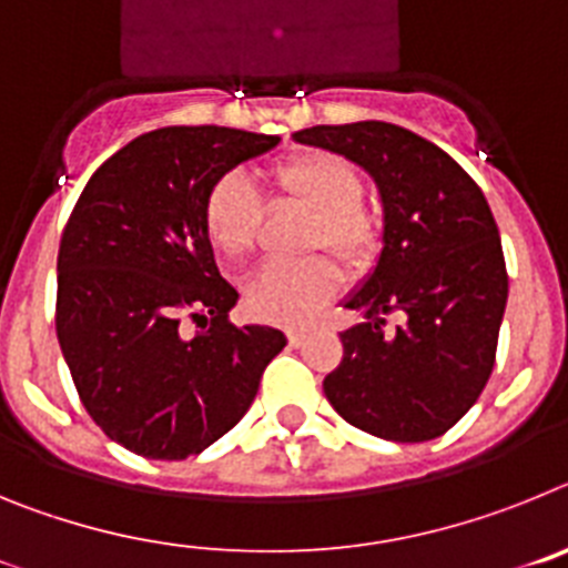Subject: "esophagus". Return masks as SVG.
I'll use <instances>...</instances> for the list:
<instances>
[{"label":"esophagus","instance_id":"obj_1","mask_svg":"<svg viewBox=\"0 0 568 568\" xmlns=\"http://www.w3.org/2000/svg\"><path fill=\"white\" fill-rule=\"evenodd\" d=\"M304 338H307V333H304V329H290V333H287L290 346H301V344H304Z\"/></svg>","mask_w":568,"mask_h":568}]
</instances>
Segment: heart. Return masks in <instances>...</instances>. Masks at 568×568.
<instances>
[{
	"label": "heart",
	"mask_w": 568,
	"mask_h": 568,
	"mask_svg": "<svg viewBox=\"0 0 568 568\" xmlns=\"http://www.w3.org/2000/svg\"><path fill=\"white\" fill-rule=\"evenodd\" d=\"M281 195L295 199L315 213L310 247H327L349 270H364L378 247V227L361 207L364 175L349 159L329 150H301L270 170ZM258 193L241 173L222 175L210 187L202 207L204 233L215 253L244 258L253 250L258 227ZM338 267L329 258L295 264H264L244 287V304L253 315L273 324H301L335 295Z\"/></svg>",
	"instance_id": "heart-1"
}]
</instances>
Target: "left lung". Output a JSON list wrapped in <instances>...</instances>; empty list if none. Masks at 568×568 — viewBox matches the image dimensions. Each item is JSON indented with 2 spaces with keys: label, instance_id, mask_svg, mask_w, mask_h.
<instances>
[{
  "label": "left lung",
  "instance_id": "1",
  "mask_svg": "<svg viewBox=\"0 0 568 568\" xmlns=\"http://www.w3.org/2000/svg\"><path fill=\"white\" fill-rule=\"evenodd\" d=\"M293 142L358 164L384 210L375 267L341 301L361 324L341 333L344 358L324 395L375 438H438L495 366L509 278L489 204L453 155L398 124H318ZM389 312L405 324L386 331Z\"/></svg>",
  "mask_w": 568,
  "mask_h": 568
}]
</instances>
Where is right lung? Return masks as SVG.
I'll list each match as a JSON object with an SVG mask.
<instances>
[{"label": "right lung", "instance_id": "1", "mask_svg": "<svg viewBox=\"0 0 568 568\" xmlns=\"http://www.w3.org/2000/svg\"><path fill=\"white\" fill-rule=\"evenodd\" d=\"M233 128H159L113 153L79 195L59 244L57 335L84 409L110 440L184 460L230 433L287 346L233 327L202 207L222 175L278 148ZM211 321L187 336L181 318Z\"/></svg>", "mask_w": 568, "mask_h": 568}]
</instances>
